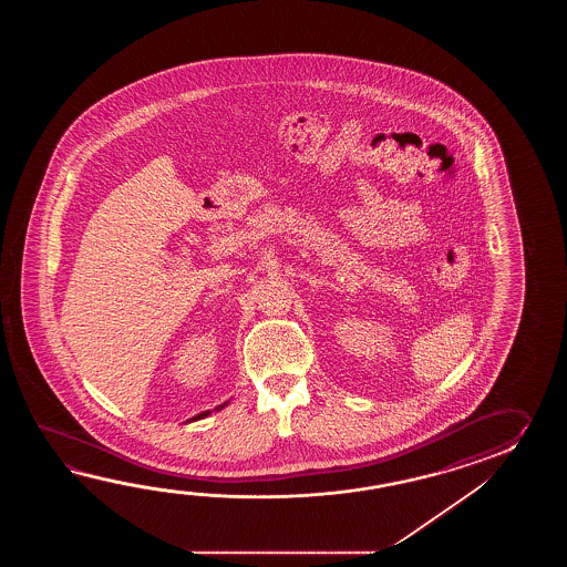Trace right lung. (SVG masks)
Returning <instances> with one entry per match:
<instances>
[{
    "instance_id": "add662e5",
    "label": "right lung",
    "mask_w": 567,
    "mask_h": 567,
    "mask_svg": "<svg viewBox=\"0 0 567 567\" xmlns=\"http://www.w3.org/2000/svg\"><path fill=\"white\" fill-rule=\"evenodd\" d=\"M227 405H229V401H225V403H223V405H218L217 411L223 410V408H227ZM206 415H210V413H208V411H205V413H200V415H196V417H193V420H200V417H206Z\"/></svg>"
}]
</instances>
